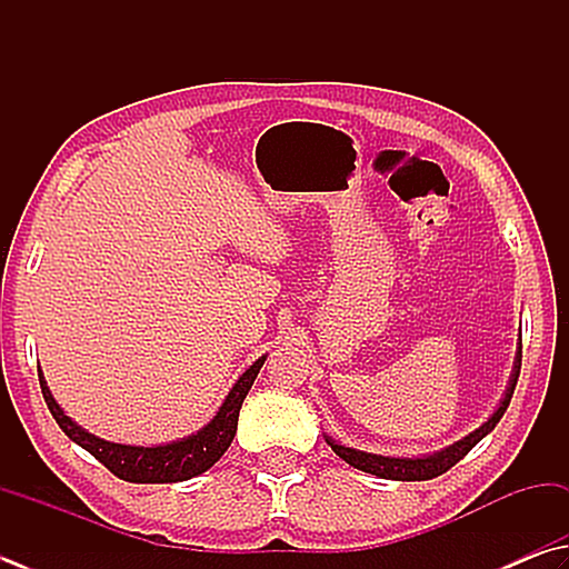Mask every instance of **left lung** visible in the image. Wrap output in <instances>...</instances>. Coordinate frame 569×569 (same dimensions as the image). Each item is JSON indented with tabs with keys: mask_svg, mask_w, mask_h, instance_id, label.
<instances>
[{
	"mask_svg": "<svg viewBox=\"0 0 569 569\" xmlns=\"http://www.w3.org/2000/svg\"><path fill=\"white\" fill-rule=\"evenodd\" d=\"M520 361H522V351L518 353L516 371H512V379H510V386L506 391V399L500 401L498 411L492 413L483 426L476 428L473 433L466 436L463 441L448 446L446 451H438L433 456H423V458H386V456L353 451V448L335 443L331 438H327V443L331 446V451H335L339 458H345L349 466L363 470V473L389 478V480H431L436 476L446 473V470H451L460 458L468 456L470 448H473L480 441V438H486L492 431V428L498 426V421L502 418V413H506L508 403L512 399V391H516V383H518V377H520Z\"/></svg>",
	"mask_w": 569,
	"mask_h": 569,
	"instance_id": "left-lung-1",
	"label": "left lung"
}]
</instances>
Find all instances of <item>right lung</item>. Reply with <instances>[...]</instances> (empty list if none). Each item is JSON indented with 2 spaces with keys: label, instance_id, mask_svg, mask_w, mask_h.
<instances>
[{
  "label": "right lung",
  "instance_id": "1",
  "mask_svg": "<svg viewBox=\"0 0 569 569\" xmlns=\"http://www.w3.org/2000/svg\"><path fill=\"white\" fill-rule=\"evenodd\" d=\"M262 363H264V357L257 359L252 367L242 373L238 383L232 386V391L228 393V399H224V403L220 406L218 416L212 418L202 431L183 438V441H173L168 446H156V448L101 441V438L83 431L81 426L73 423L71 418L59 409V403L53 401V396L41 373H39V383H41V393H44L49 411L53 418H57L61 431L67 433L71 441H77L81 448H86V451L99 460V463L109 468L113 476L128 480V483H178V480H188L206 473V470L210 466H216L220 456L228 451V446L234 438V431H238V416L242 409V401L252 389Z\"/></svg>",
  "mask_w": 569,
  "mask_h": 569
}]
</instances>
